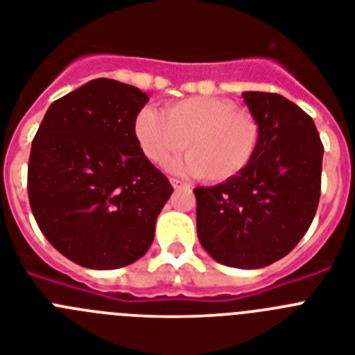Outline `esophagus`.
<instances>
[{
    "label": "esophagus",
    "instance_id": "esophagus-1",
    "mask_svg": "<svg viewBox=\"0 0 355 355\" xmlns=\"http://www.w3.org/2000/svg\"><path fill=\"white\" fill-rule=\"evenodd\" d=\"M171 184L174 188H180V187H187V184L183 183V181H180V180H175V178H171Z\"/></svg>",
    "mask_w": 355,
    "mask_h": 355
}]
</instances>
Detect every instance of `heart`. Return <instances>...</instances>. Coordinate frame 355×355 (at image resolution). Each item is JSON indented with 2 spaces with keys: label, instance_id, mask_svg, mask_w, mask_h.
<instances>
[{
  "label": "heart",
  "instance_id": "heart-1",
  "mask_svg": "<svg viewBox=\"0 0 355 355\" xmlns=\"http://www.w3.org/2000/svg\"><path fill=\"white\" fill-rule=\"evenodd\" d=\"M135 139L149 162L165 167L181 150L178 171L197 172L200 180L220 183L241 174L258 153V119L220 97H192L162 112L142 108L135 117Z\"/></svg>",
  "mask_w": 355,
  "mask_h": 355
}]
</instances>
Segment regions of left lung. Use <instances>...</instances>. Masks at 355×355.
<instances>
[{"mask_svg":"<svg viewBox=\"0 0 355 355\" xmlns=\"http://www.w3.org/2000/svg\"><path fill=\"white\" fill-rule=\"evenodd\" d=\"M261 140L252 163L216 187H197V236L215 261L263 268L284 258L315 218L324 146L315 122L286 97L243 92Z\"/></svg>","mask_w":355,"mask_h":355,"instance_id":"obj_1","label":"left lung"}]
</instances>
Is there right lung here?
I'll use <instances>...</instances> for the list:
<instances>
[{
	"mask_svg": "<svg viewBox=\"0 0 355 355\" xmlns=\"http://www.w3.org/2000/svg\"><path fill=\"white\" fill-rule=\"evenodd\" d=\"M147 101L133 85L97 78L56 99L31 142V211L49 243L85 268L131 265L155 240L172 187L135 139Z\"/></svg>",
	"mask_w": 355,
	"mask_h": 355,
	"instance_id": "obj_1",
	"label": "right lung"
}]
</instances>
